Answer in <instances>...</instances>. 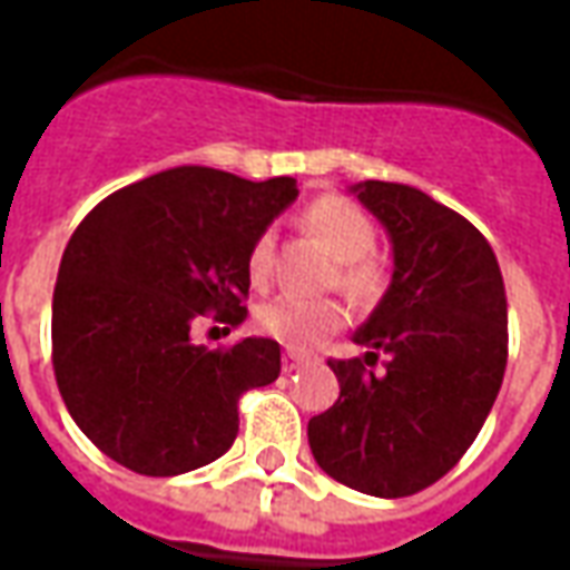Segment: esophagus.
Wrapping results in <instances>:
<instances>
[{"mask_svg":"<svg viewBox=\"0 0 570 570\" xmlns=\"http://www.w3.org/2000/svg\"><path fill=\"white\" fill-rule=\"evenodd\" d=\"M305 363H308V360L302 357V354H296V351H286V354H284V372L302 370Z\"/></svg>","mask_w":570,"mask_h":570,"instance_id":"34e87169","label":"esophagus"}]
</instances>
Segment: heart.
I'll list each match as a JSON object with an SVG mask.
<instances>
[{
	"label": "heart",
	"mask_w": 570,
	"mask_h": 570,
	"mask_svg": "<svg viewBox=\"0 0 570 570\" xmlns=\"http://www.w3.org/2000/svg\"><path fill=\"white\" fill-rule=\"evenodd\" d=\"M305 225L330 247L335 259L342 262L338 281L351 296L370 298L379 293L382 272L372 259H366L375 247V225L360 210L354 200L338 195H323L305 210ZM272 235H259L253 240L247 256V268L253 284H265L272 274ZM347 321V308L335 298H308L296 293L268 298L256 311V326L262 335H268L293 351H311L326 342L335 330H342Z\"/></svg>",
	"instance_id": "b5f03b06"
}]
</instances>
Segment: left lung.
I'll return each mask as SVG.
<instances>
[{
	"instance_id": "left-lung-1",
	"label": "left lung",
	"mask_w": 570,
	"mask_h": 570,
	"mask_svg": "<svg viewBox=\"0 0 570 570\" xmlns=\"http://www.w3.org/2000/svg\"><path fill=\"white\" fill-rule=\"evenodd\" d=\"M394 249L391 286L354 333L363 360H330L338 400L308 421L326 476L406 498L445 476L489 419L507 370V296L489 240L421 188L351 186ZM385 357L382 373L370 371Z\"/></svg>"
}]
</instances>
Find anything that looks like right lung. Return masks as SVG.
I'll return each mask as SVG.
<instances>
[{"instance_id":"obj_1","label":"right lung","mask_w":570,"mask_h":570,"mask_svg":"<svg viewBox=\"0 0 570 570\" xmlns=\"http://www.w3.org/2000/svg\"><path fill=\"white\" fill-rule=\"evenodd\" d=\"M298 198L293 176L249 183L183 164L118 188L69 237L51 345L81 433L142 476L210 464L237 436V400L281 375V345L191 342L204 311L237 326L253 240Z\"/></svg>"}]
</instances>
